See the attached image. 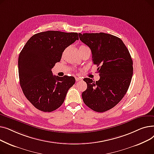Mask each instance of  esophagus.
I'll use <instances>...</instances> for the list:
<instances>
[{
    "mask_svg": "<svg viewBox=\"0 0 154 154\" xmlns=\"http://www.w3.org/2000/svg\"><path fill=\"white\" fill-rule=\"evenodd\" d=\"M75 80L77 82H79V81H80V80H82L81 79H80L79 77H75Z\"/></svg>",
    "mask_w": 154,
    "mask_h": 154,
    "instance_id": "1",
    "label": "esophagus"
}]
</instances>
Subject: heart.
Returning <instances> with one entry per match:
<instances>
[{"label": "heart", "instance_id": "b5f03b06", "mask_svg": "<svg viewBox=\"0 0 154 154\" xmlns=\"http://www.w3.org/2000/svg\"><path fill=\"white\" fill-rule=\"evenodd\" d=\"M87 47V46H85V45H81V46L79 48H84V47Z\"/></svg>", "mask_w": 154, "mask_h": 154}]
</instances>
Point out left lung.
Segmentation results:
<instances>
[{"label":"left lung","instance_id":"8db88e82","mask_svg":"<svg viewBox=\"0 0 154 154\" xmlns=\"http://www.w3.org/2000/svg\"><path fill=\"white\" fill-rule=\"evenodd\" d=\"M79 35L91 48L100 75L96 82L84 79L87 88L82 94L83 101L95 112L107 111L122 99L130 85L133 75L131 54L122 40L113 35L100 32Z\"/></svg>","mask_w":154,"mask_h":154}]
</instances>
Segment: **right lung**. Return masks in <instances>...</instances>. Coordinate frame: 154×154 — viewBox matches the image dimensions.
<instances>
[{"label":"right lung","mask_w":154,"mask_h":154,"mask_svg":"<svg viewBox=\"0 0 154 154\" xmlns=\"http://www.w3.org/2000/svg\"><path fill=\"white\" fill-rule=\"evenodd\" d=\"M79 40L76 32L48 30L32 36L18 60L20 85L27 100L39 110L51 112L61 106L74 77L54 75L51 69L66 48Z\"/></svg>","instance_id":"1"}]
</instances>
